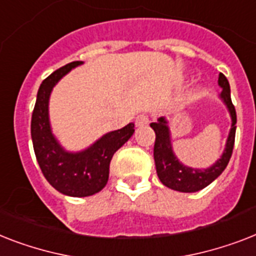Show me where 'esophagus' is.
<instances>
[{"label": "esophagus", "instance_id": "esophagus-1", "mask_svg": "<svg viewBox=\"0 0 256 256\" xmlns=\"http://www.w3.org/2000/svg\"><path fill=\"white\" fill-rule=\"evenodd\" d=\"M150 122V118L147 114L142 113V114H139L138 117L135 118V124H136V126L138 128H142V126H146V124H148Z\"/></svg>", "mask_w": 256, "mask_h": 256}]
</instances>
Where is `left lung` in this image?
<instances>
[{
    "label": "left lung",
    "instance_id": "left-lung-1",
    "mask_svg": "<svg viewBox=\"0 0 256 256\" xmlns=\"http://www.w3.org/2000/svg\"><path fill=\"white\" fill-rule=\"evenodd\" d=\"M218 85L222 88L220 98L224 101L230 117H232V128L229 136L226 140V147L222 152L221 158L213 166L205 170L186 167L182 162H178L176 155L174 154V148L171 144V132L168 128V122L164 117H160L158 122H152L150 124L155 132V146H154V159L156 166L158 178L168 188L178 190V192L192 193L201 190L213 182L222 172L225 171L226 166L229 164L230 158L232 154L234 140H236V108L232 102L230 97V85L225 74H220L218 76Z\"/></svg>",
    "mask_w": 256,
    "mask_h": 256
}]
</instances>
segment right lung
Listing matches in <instances>:
<instances>
[{
  "label": "right lung",
  "instance_id": "obj_1",
  "mask_svg": "<svg viewBox=\"0 0 256 256\" xmlns=\"http://www.w3.org/2000/svg\"><path fill=\"white\" fill-rule=\"evenodd\" d=\"M80 64L82 63L72 62L43 80L31 117V139L39 167L56 190L70 197L92 196L106 186L114 152L134 134V124H128L102 135L92 146L78 152H70L60 146L50 124V94L58 81Z\"/></svg>",
  "mask_w": 256,
  "mask_h": 256
}]
</instances>
